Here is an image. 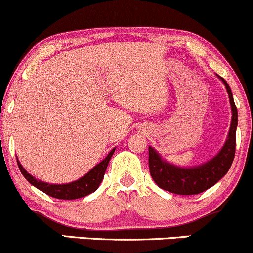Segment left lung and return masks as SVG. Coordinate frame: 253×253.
Returning a JSON list of instances; mask_svg holds the SVG:
<instances>
[{
    "instance_id": "obj_1",
    "label": "left lung",
    "mask_w": 253,
    "mask_h": 253,
    "mask_svg": "<svg viewBox=\"0 0 253 253\" xmlns=\"http://www.w3.org/2000/svg\"><path fill=\"white\" fill-rule=\"evenodd\" d=\"M221 80L224 83L228 95H229L233 116L227 142L213 159L200 167L183 169V168L175 167L162 160L153 148L148 147L149 172L154 182L164 191L180 195L199 194L216 184L230 169V165L235 156L238 110L234 104L230 86L223 78Z\"/></svg>"
}]
</instances>
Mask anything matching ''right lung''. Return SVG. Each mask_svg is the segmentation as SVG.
I'll use <instances>...</instances> for the list:
<instances>
[{"mask_svg":"<svg viewBox=\"0 0 253 253\" xmlns=\"http://www.w3.org/2000/svg\"><path fill=\"white\" fill-rule=\"evenodd\" d=\"M115 153V148L108 153V156L102 160L101 163L94 167L93 169L89 171L86 175H84L80 180L71 182V183L66 184H49L45 182L39 181L31 176L30 173L21 167V164L18 160V167L20 169L21 173L24 177L28 180L32 186L39 188L45 194L50 195V197L56 198V199H65V200H73L78 199V198H83L85 195L90 194L99 188L100 183H101L102 178H104L105 171L107 169L108 162H110L111 157Z\"/></svg>","mask_w":253,"mask_h":253,"instance_id":"1","label":"right lung"}]
</instances>
